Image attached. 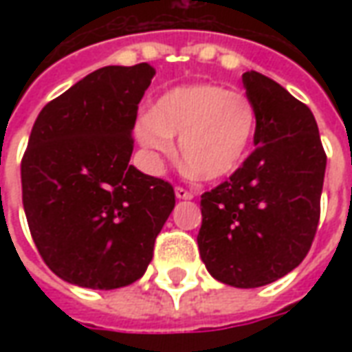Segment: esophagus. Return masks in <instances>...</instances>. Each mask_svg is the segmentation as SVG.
<instances>
[{
    "mask_svg": "<svg viewBox=\"0 0 352 352\" xmlns=\"http://www.w3.org/2000/svg\"><path fill=\"white\" fill-rule=\"evenodd\" d=\"M175 196H177V199H192V198H194V194H192L190 190L183 188V186H177Z\"/></svg>",
    "mask_w": 352,
    "mask_h": 352,
    "instance_id": "34e87169",
    "label": "esophagus"
}]
</instances>
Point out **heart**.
I'll return each instance as SVG.
<instances>
[{
  "instance_id": "heart-1",
  "label": "heart",
  "mask_w": 352,
  "mask_h": 352,
  "mask_svg": "<svg viewBox=\"0 0 352 352\" xmlns=\"http://www.w3.org/2000/svg\"><path fill=\"white\" fill-rule=\"evenodd\" d=\"M258 113L249 96L198 82L162 94L135 126L139 145L154 162L179 151L192 173L206 181L232 175L249 154Z\"/></svg>"
}]
</instances>
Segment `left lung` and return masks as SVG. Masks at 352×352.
<instances>
[{
    "instance_id": "left-lung-1",
    "label": "left lung",
    "mask_w": 352,
    "mask_h": 352,
    "mask_svg": "<svg viewBox=\"0 0 352 352\" xmlns=\"http://www.w3.org/2000/svg\"><path fill=\"white\" fill-rule=\"evenodd\" d=\"M241 82L258 113L256 148L201 196L198 247L214 279L256 288L285 277L309 252L326 154L307 105L262 73H243Z\"/></svg>"
}]
</instances>
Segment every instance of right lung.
<instances>
[{"mask_svg":"<svg viewBox=\"0 0 352 352\" xmlns=\"http://www.w3.org/2000/svg\"><path fill=\"white\" fill-rule=\"evenodd\" d=\"M153 65L90 73L37 116L22 158L35 247L60 279L94 290L143 277L175 207L173 186L130 166L138 105Z\"/></svg>","mask_w":352,"mask_h":352,"instance_id":"obj_1","label":"right lung"}]
</instances>
